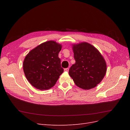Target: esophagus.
I'll list each match as a JSON object with an SVG mask.
<instances>
[{"label": "esophagus", "instance_id": "obj_1", "mask_svg": "<svg viewBox=\"0 0 130 130\" xmlns=\"http://www.w3.org/2000/svg\"><path fill=\"white\" fill-rule=\"evenodd\" d=\"M64 70L65 72H68L69 71V68H64Z\"/></svg>", "mask_w": 130, "mask_h": 130}]
</instances>
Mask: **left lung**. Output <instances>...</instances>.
<instances>
[{"label":"left lung","instance_id":"8db88e82","mask_svg":"<svg viewBox=\"0 0 130 130\" xmlns=\"http://www.w3.org/2000/svg\"><path fill=\"white\" fill-rule=\"evenodd\" d=\"M75 63L69 70V74L75 85L82 89L96 87L103 79L106 72V63L95 47L83 42L73 47Z\"/></svg>","mask_w":130,"mask_h":130}]
</instances>
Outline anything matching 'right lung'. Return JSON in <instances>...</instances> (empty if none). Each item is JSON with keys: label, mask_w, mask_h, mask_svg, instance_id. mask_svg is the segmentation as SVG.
<instances>
[{"label": "right lung", "mask_w": 130, "mask_h": 130, "mask_svg": "<svg viewBox=\"0 0 130 130\" xmlns=\"http://www.w3.org/2000/svg\"><path fill=\"white\" fill-rule=\"evenodd\" d=\"M62 46L50 41L31 50L23 62V70L27 80L34 87L46 90L56 84L63 72L58 53Z\"/></svg>", "instance_id": "obj_1"}]
</instances>
